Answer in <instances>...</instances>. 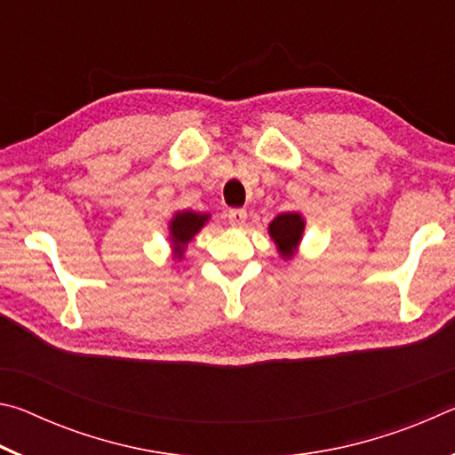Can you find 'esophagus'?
Instances as JSON below:
<instances>
[{"instance_id": "obj_1", "label": "esophagus", "mask_w": 455, "mask_h": 455, "mask_svg": "<svg viewBox=\"0 0 455 455\" xmlns=\"http://www.w3.org/2000/svg\"><path fill=\"white\" fill-rule=\"evenodd\" d=\"M227 217L233 227H243L246 222V211L244 209H230Z\"/></svg>"}]
</instances>
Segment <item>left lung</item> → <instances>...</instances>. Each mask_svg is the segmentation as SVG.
Listing matches in <instances>:
<instances>
[{"label":"left lung","instance_id":"left-lung-1","mask_svg":"<svg viewBox=\"0 0 455 455\" xmlns=\"http://www.w3.org/2000/svg\"><path fill=\"white\" fill-rule=\"evenodd\" d=\"M305 219L301 212H283L268 222L267 233L283 259H292L299 252V244L305 235Z\"/></svg>","mask_w":455,"mask_h":455}]
</instances>
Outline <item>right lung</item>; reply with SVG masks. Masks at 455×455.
<instances>
[{
	"mask_svg": "<svg viewBox=\"0 0 455 455\" xmlns=\"http://www.w3.org/2000/svg\"><path fill=\"white\" fill-rule=\"evenodd\" d=\"M211 220V212H196V211H176L172 219L168 220V241H171L172 259H184L188 243L195 238L206 222Z\"/></svg>",
	"mask_w": 455,
	"mask_h": 455,
	"instance_id": "obj_1",
	"label": "right lung"
}]
</instances>
